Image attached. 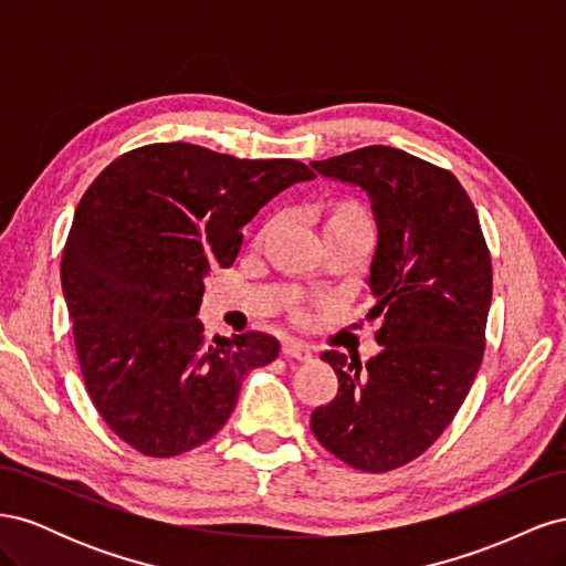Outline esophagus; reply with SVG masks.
<instances>
[{
    "mask_svg": "<svg viewBox=\"0 0 566 566\" xmlns=\"http://www.w3.org/2000/svg\"><path fill=\"white\" fill-rule=\"evenodd\" d=\"M283 354L290 358H297V361H312L314 349L310 345H304V342H300V339H285Z\"/></svg>",
    "mask_w": 566,
    "mask_h": 566,
    "instance_id": "esophagus-1",
    "label": "esophagus"
}]
</instances>
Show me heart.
I'll list each match as a JSON object with an SVG mask.
<instances>
[{"label":"heart","mask_w":566,"mask_h":566,"mask_svg":"<svg viewBox=\"0 0 566 566\" xmlns=\"http://www.w3.org/2000/svg\"><path fill=\"white\" fill-rule=\"evenodd\" d=\"M328 224H370V219H368V212L358 202L342 200L333 208Z\"/></svg>","instance_id":"b5f03b06"}]
</instances>
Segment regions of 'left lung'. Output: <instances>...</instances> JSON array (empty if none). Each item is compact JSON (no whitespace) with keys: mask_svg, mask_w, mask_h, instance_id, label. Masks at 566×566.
<instances>
[{"mask_svg":"<svg viewBox=\"0 0 566 566\" xmlns=\"http://www.w3.org/2000/svg\"><path fill=\"white\" fill-rule=\"evenodd\" d=\"M312 165L370 198L378 250L368 321H378L382 347L364 366L352 354H321L339 387L312 413V430L354 470L389 472L430 449L468 397L486 347L491 254L449 169L391 146Z\"/></svg>","mask_w":566,"mask_h":566,"instance_id":"left-lung-1","label":"left lung"}]
</instances>
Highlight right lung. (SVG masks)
<instances>
[{
  "mask_svg": "<svg viewBox=\"0 0 566 566\" xmlns=\"http://www.w3.org/2000/svg\"><path fill=\"white\" fill-rule=\"evenodd\" d=\"M297 160H241L196 144H148L115 158L84 191L61 283L84 387L111 430L144 455L212 439L243 378L279 356L260 331L208 339L205 285L241 250V229L287 186Z\"/></svg>",
  "mask_w": 566,
  "mask_h": 566,
  "instance_id": "add662e5",
  "label": "right lung"
}]
</instances>
